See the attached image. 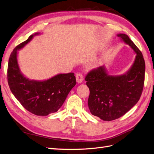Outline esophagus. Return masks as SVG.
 <instances>
[{
    "instance_id": "obj_1",
    "label": "esophagus",
    "mask_w": 154,
    "mask_h": 154,
    "mask_svg": "<svg viewBox=\"0 0 154 154\" xmlns=\"http://www.w3.org/2000/svg\"><path fill=\"white\" fill-rule=\"evenodd\" d=\"M76 81L78 82V83H82L83 82V80H84L83 74L82 72L78 73L76 74Z\"/></svg>"
}]
</instances>
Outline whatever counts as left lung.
<instances>
[{"instance_id": "obj_1", "label": "left lung", "mask_w": 154, "mask_h": 154, "mask_svg": "<svg viewBox=\"0 0 154 154\" xmlns=\"http://www.w3.org/2000/svg\"><path fill=\"white\" fill-rule=\"evenodd\" d=\"M118 36L136 53L130 70L126 74L112 76L102 66L89 71L85 78L90 89L88 103L91 113L107 121L120 118L137 103L144 84L145 61L142 53L126 34Z\"/></svg>"}]
</instances>
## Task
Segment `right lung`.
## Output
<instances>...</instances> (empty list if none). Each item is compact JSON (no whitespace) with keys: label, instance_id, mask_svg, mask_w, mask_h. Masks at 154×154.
<instances>
[{"label":"right lung","instance_id":"1","mask_svg":"<svg viewBox=\"0 0 154 154\" xmlns=\"http://www.w3.org/2000/svg\"><path fill=\"white\" fill-rule=\"evenodd\" d=\"M33 37V35H30L17 45L10 55L8 83L13 95L26 110L34 115L46 116L59 110L76 85V80L72 72L58 74L42 82L29 80L23 76L17 62V51L29 42Z\"/></svg>","mask_w":154,"mask_h":154}]
</instances>
